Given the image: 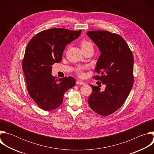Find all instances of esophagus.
<instances>
[{
	"label": "esophagus",
	"instance_id": "esophagus-1",
	"mask_svg": "<svg viewBox=\"0 0 154 154\" xmlns=\"http://www.w3.org/2000/svg\"><path fill=\"white\" fill-rule=\"evenodd\" d=\"M76 84H77V85H85V83L83 82H82V81L77 80V81L76 82Z\"/></svg>",
	"mask_w": 154,
	"mask_h": 154
}]
</instances>
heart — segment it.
I'll return each instance as SVG.
<instances>
[{"mask_svg":"<svg viewBox=\"0 0 154 154\" xmlns=\"http://www.w3.org/2000/svg\"><path fill=\"white\" fill-rule=\"evenodd\" d=\"M80 46L82 47V49L83 51L88 50L90 49H93V45L91 41L88 40H82L80 42ZM84 68L82 66H77L75 68V72L79 76H82L83 75V71Z\"/></svg>","mask_w":154,"mask_h":154,"instance_id":"heart-1","label":"heart"}]
</instances>
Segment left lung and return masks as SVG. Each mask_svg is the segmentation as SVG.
I'll list each match as a JSON object with an SVG mask.
<instances>
[{"instance_id":"left-lung-1","label":"left lung","mask_w":154,"mask_h":154,"mask_svg":"<svg viewBox=\"0 0 154 154\" xmlns=\"http://www.w3.org/2000/svg\"><path fill=\"white\" fill-rule=\"evenodd\" d=\"M87 35L101 52L93 78L105 85V90L90 85L92 93L88 102L93 110L103 116L117 111L127 99L134 82L132 52L119 35L105 30L88 31Z\"/></svg>"}]
</instances>
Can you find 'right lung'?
<instances>
[{"instance_id":"add662e5","label":"right lung","mask_w":154,"mask_h":154,"mask_svg":"<svg viewBox=\"0 0 154 154\" xmlns=\"http://www.w3.org/2000/svg\"><path fill=\"white\" fill-rule=\"evenodd\" d=\"M81 32L82 30L50 29L36 34L28 43L23 60L27 88L33 101L44 110L58 107L65 92L75 85L72 77L57 79L51 73L52 65L61 61L66 46Z\"/></svg>"}]
</instances>
